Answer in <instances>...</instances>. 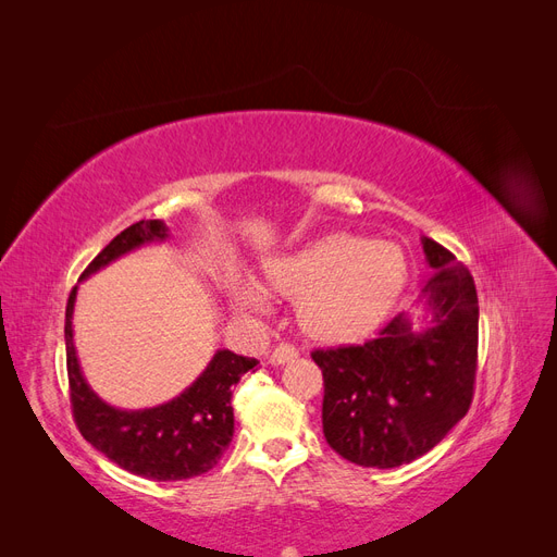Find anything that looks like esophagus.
<instances>
[{"instance_id": "34e87169", "label": "esophagus", "mask_w": 557, "mask_h": 557, "mask_svg": "<svg viewBox=\"0 0 557 557\" xmlns=\"http://www.w3.org/2000/svg\"><path fill=\"white\" fill-rule=\"evenodd\" d=\"M293 358H297V348L290 346V344H278L272 350V356H269V362H272V364H285V362L293 360Z\"/></svg>"}]
</instances>
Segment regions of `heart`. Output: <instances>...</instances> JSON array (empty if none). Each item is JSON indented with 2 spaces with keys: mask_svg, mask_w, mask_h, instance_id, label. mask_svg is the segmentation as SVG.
<instances>
[{
  "mask_svg": "<svg viewBox=\"0 0 557 557\" xmlns=\"http://www.w3.org/2000/svg\"><path fill=\"white\" fill-rule=\"evenodd\" d=\"M264 290L234 281V307L246 313L269 309L264 293L299 301V323L313 339L358 342L393 311L407 285V260L393 244H369L334 232L283 252L264 264Z\"/></svg>",
  "mask_w": 557,
  "mask_h": 557,
  "instance_id": "1",
  "label": "heart"
}]
</instances>
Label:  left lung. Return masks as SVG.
<instances>
[{
	"label": "left lung",
	"mask_w": 557,
	"mask_h": 557,
	"mask_svg": "<svg viewBox=\"0 0 557 557\" xmlns=\"http://www.w3.org/2000/svg\"><path fill=\"white\" fill-rule=\"evenodd\" d=\"M420 242L434 269L420 295L428 323L416 327L409 313H397L372 342L311 352L325 383V440L360 467L393 469L425 455L460 423L474 397V278L442 244Z\"/></svg>",
	"instance_id": "left-lung-1"
}]
</instances>
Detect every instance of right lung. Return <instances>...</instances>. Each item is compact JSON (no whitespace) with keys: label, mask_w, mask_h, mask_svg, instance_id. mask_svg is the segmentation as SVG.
Wrapping results in <instances>:
<instances>
[{"label":"right lung","mask_w":557,"mask_h":557,"mask_svg":"<svg viewBox=\"0 0 557 557\" xmlns=\"http://www.w3.org/2000/svg\"><path fill=\"white\" fill-rule=\"evenodd\" d=\"M166 237H170V227L162 221H139L129 225L86 267L81 281L123 258L125 252L164 242ZM76 290L78 288L72 290L66 301L64 342L72 411L83 440L104 453L117 467L144 479L183 481L213 469L234 434L232 387L248 369L258 364V360L237 356L232 350H215L205 372L178 397L153 409H115L92 391L81 372L72 327Z\"/></svg>","instance_id":"right-lung-1"}]
</instances>
